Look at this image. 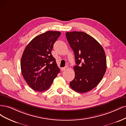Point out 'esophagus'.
Segmentation results:
<instances>
[{
    "label": "esophagus",
    "mask_w": 126,
    "mask_h": 126,
    "mask_svg": "<svg viewBox=\"0 0 126 126\" xmlns=\"http://www.w3.org/2000/svg\"><path fill=\"white\" fill-rule=\"evenodd\" d=\"M67 68H68L67 66H66L65 67H62V68H61V71H64L66 69H67Z\"/></svg>",
    "instance_id": "obj_1"
}]
</instances>
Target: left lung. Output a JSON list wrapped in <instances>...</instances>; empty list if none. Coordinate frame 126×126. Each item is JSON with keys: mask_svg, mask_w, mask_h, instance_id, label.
<instances>
[{"mask_svg": "<svg viewBox=\"0 0 126 126\" xmlns=\"http://www.w3.org/2000/svg\"><path fill=\"white\" fill-rule=\"evenodd\" d=\"M65 34L74 51L76 64L74 67L75 78L70 86L78 93L90 91L99 83L106 71L104 48L94 38L84 32H68Z\"/></svg>", "mask_w": 126, "mask_h": 126, "instance_id": "1", "label": "left lung"}]
</instances>
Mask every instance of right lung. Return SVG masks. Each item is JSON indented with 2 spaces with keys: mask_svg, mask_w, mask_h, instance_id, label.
I'll return each instance as SVG.
<instances>
[{
  "mask_svg": "<svg viewBox=\"0 0 126 126\" xmlns=\"http://www.w3.org/2000/svg\"><path fill=\"white\" fill-rule=\"evenodd\" d=\"M61 35L48 31L38 35L26 47L21 59L22 76L33 90L42 92L49 88L60 71L51 54L54 43Z\"/></svg>",
  "mask_w": 126,
  "mask_h": 126,
  "instance_id": "add662e5",
  "label": "right lung"
}]
</instances>
